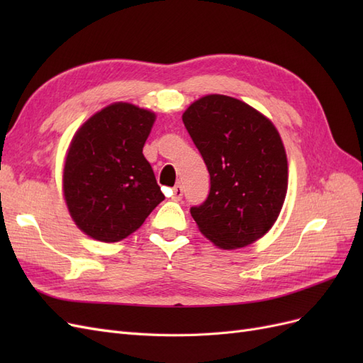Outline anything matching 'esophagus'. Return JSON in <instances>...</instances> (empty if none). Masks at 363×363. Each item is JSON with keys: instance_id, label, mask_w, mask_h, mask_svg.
Masks as SVG:
<instances>
[{"instance_id": "34e87169", "label": "esophagus", "mask_w": 363, "mask_h": 363, "mask_svg": "<svg viewBox=\"0 0 363 363\" xmlns=\"http://www.w3.org/2000/svg\"><path fill=\"white\" fill-rule=\"evenodd\" d=\"M183 199V188L180 184H177V186H174L172 188V200L174 201H180Z\"/></svg>"}]
</instances>
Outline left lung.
<instances>
[{"instance_id": "left-lung-1", "label": "left lung", "mask_w": 363, "mask_h": 363, "mask_svg": "<svg viewBox=\"0 0 363 363\" xmlns=\"http://www.w3.org/2000/svg\"><path fill=\"white\" fill-rule=\"evenodd\" d=\"M183 124L211 174L203 204L191 207L200 232L224 250L242 248L276 223L288 191V160L277 128L247 103L206 95Z\"/></svg>"}]
</instances>
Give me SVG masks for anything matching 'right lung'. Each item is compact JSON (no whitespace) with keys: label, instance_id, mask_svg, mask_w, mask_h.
<instances>
[{"label":"right lung","instance_id":"1","mask_svg":"<svg viewBox=\"0 0 363 363\" xmlns=\"http://www.w3.org/2000/svg\"><path fill=\"white\" fill-rule=\"evenodd\" d=\"M156 115L130 103L96 112L79 128L63 168V195L82 232L118 242L163 201L142 148Z\"/></svg>","mask_w":363,"mask_h":363}]
</instances>
